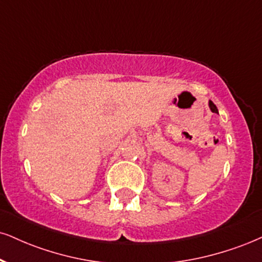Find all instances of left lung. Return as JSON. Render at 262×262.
Masks as SVG:
<instances>
[{"label":"left lung","instance_id":"left-lung-1","mask_svg":"<svg viewBox=\"0 0 262 262\" xmlns=\"http://www.w3.org/2000/svg\"><path fill=\"white\" fill-rule=\"evenodd\" d=\"M209 105H210V108H211V111H212V112H215V113H219V110H217L216 105H215V103L212 102V101H210V102H209Z\"/></svg>","mask_w":262,"mask_h":262}]
</instances>
